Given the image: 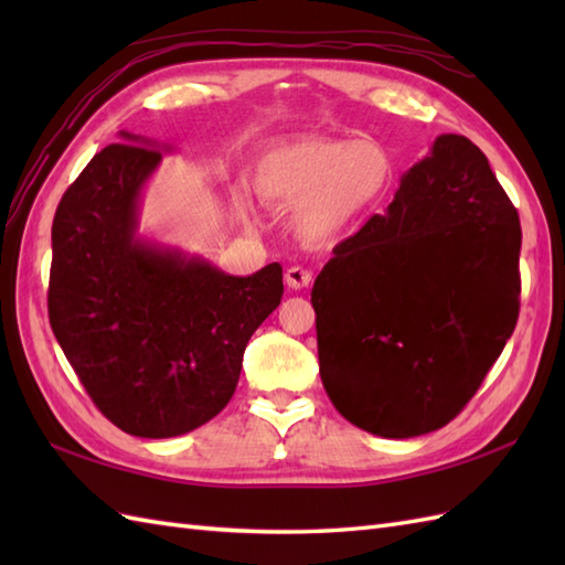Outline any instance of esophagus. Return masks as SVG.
Here are the masks:
<instances>
[{"label":"esophagus","instance_id":"obj_1","mask_svg":"<svg viewBox=\"0 0 565 565\" xmlns=\"http://www.w3.org/2000/svg\"><path fill=\"white\" fill-rule=\"evenodd\" d=\"M284 281L289 289L298 291V289H306V286H310V281H313V274L303 267H289L284 274Z\"/></svg>","mask_w":565,"mask_h":565}]
</instances>
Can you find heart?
Masks as SVG:
<instances>
[{"instance_id":"b5f03b06","label":"heart","mask_w":565,"mask_h":565,"mask_svg":"<svg viewBox=\"0 0 565 565\" xmlns=\"http://www.w3.org/2000/svg\"><path fill=\"white\" fill-rule=\"evenodd\" d=\"M391 184V152L371 138H301L269 148L255 164L257 196L276 209L294 206V231L310 245L350 231Z\"/></svg>"}]
</instances>
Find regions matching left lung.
I'll use <instances>...</instances> for the list:
<instances>
[{
  "instance_id": "8db88e82",
  "label": "left lung",
  "mask_w": 565,
  "mask_h": 565,
  "mask_svg": "<svg viewBox=\"0 0 565 565\" xmlns=\"http://www.w3.org/2000/svg\"><path fill=\"white\" fill-rule=\"evenodd\" d=\"M520 245V215L481 148L437 136L310 294L338 413L386 439L451 423L518 326Z\"/></svg>"
}]
</instances>
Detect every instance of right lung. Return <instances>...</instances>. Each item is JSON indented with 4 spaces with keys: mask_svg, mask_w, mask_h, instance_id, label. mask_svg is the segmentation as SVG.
<instances>
[{
    "mask_svg": "<svg viewBox=\"0 0 565 565\" xmlns=\"http://www.w3.org/2000/svg\"><path fill=\"white\" fill-rule=\"evenodd\" d=\"M118 140L57 203L47 316L116 427L179 437L233 398L252 332L281 303V267L233 276L140 235L142 191L174 148L126 130Z\"/></svg>",
    "mask_w": 565,
    "mask_h": 565,
    "instance_id": "add662e5",
    "label": "right lung"
}]
</instances>
